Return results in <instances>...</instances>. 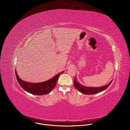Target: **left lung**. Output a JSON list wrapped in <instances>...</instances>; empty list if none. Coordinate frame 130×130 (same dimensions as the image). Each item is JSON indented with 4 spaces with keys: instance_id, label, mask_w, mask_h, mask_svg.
<instances>
[{
    "instance_id": "left-lung-1",
    "label": "left lung",
    "mask_w": 130,
    "mask_h": 130,
    "mask_svg": "<svg viewBox=\"0 0 130 130\" xmlns=\"http://www.w3.org/2000/svg\"><path fill=\"white\" fill-rule=\"evenodd\" d=\"M112 80L111 82L108 84V85H106L105 86H103L101 87H98V88H93V87H85L78 83H77L76 81L75 77L74 78V87L80 93H83L84 94H93L96 93H99L101 92H102L106 90L111 83Z\"/></svg>"
}]
</instances>
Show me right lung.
<instances>
[{
    "mask_svg": "<svg viewBox=\"0 0 130 130\" xmlns=\"http://www.w3.org/2000/svg\"><path fill=\"white\" fill-rule=\"evenodd\" d=\"M63 73L62 72L48 80L39 83H30L21 80L16 71L15 75L19 84L25 91L35 95H43L50 93L54 89L59 75Z\"/></svg>",
    "mask_w": 130,
    "mask_h": 130,
    "instance_id": "obj_1",
    "label": "right lung"
}]
</instances>
